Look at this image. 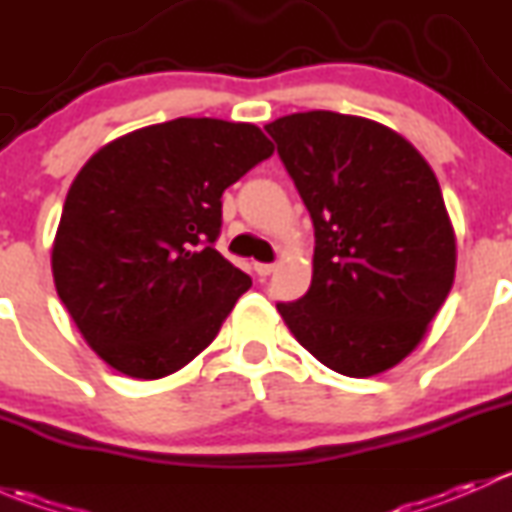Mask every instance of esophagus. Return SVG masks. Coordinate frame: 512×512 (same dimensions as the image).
Returning <instances> with one entry per match:
<instances>
[{
    "instance_id": "obj_1",
    "label": "esophagus",
    "mask_w": 512,
    "mask_h": 512,
    "mask_svg": "<svg viewBox=\"0 0 512 512\" xmlns=\"http://www.w3.org/2000/svg\"><path fill=\"white\" fill-rule=\"evenodd\" d=\"M255 272L257 277H267L275 272V265H272V262H255Z\"/></svg>"
}]
</instances>
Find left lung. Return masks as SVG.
<instances>
[{
	"instance_id": "8db88e82",
	"label": "left lung",
	"mask_w": 512,
	"mask_h": 512,
	"mask_svg": "<svg viewBox=\"0 0 512 512\" xmlns=\"http://www.w3.org/2000/svg\"><path fill=\"white\" fill-rule=\"evenodd\" d=\"M265 131L314 225L312 285L277 312L329 369L354 379L391 369L421 342L456 275L431 165L369 118L307 111Z\"/></svg>"
}]
</instances>
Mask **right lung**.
Here are the masks:
<instances>
[{
	"mask_svg": "<svg viewBox=\"0 0 512 512\" xmlns=\"http://www.w3.org/2000/svg\"><path fill=\"white\" fill-rule=\"evenodd\" d=\"M252 123L175 118L116 138L66 195L51 250L61 302L121 374L183 369L252 287L215 250L223 193L272 156Z\"/></svg>",
	"mask_w": 512,
	"mask_h": 512,
	"instance_id": "add662e5",
	"label": "right lung"
}]
</instances>
